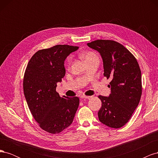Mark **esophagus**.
I'll return each mask as SVG.
<instances>
[{
	"instance_id": "34e87169",
	"label": "esophagus",
	"mask_w": 158,
	"mask_h": 158,
	"mask_svg": "<svg viewBox=\"0 0 158 158\" xmlns=\"http://www.w3.org/2000/svg\"><path fill=\"white\" fill-rule=\"evenodd\" d=\"M92 98V96H85V95H82V96H81V98L82 99H90Z\"/></svg>"
}]
</instances>
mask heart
<instances>
[{"mask_svg":"<svg viewBox=\"0 0 158 158\" xmlns=\"http://www.w3.org/2000/svg\"><path fill=\"white\" fill-rule=\"evenodd\" d=\"M80 56H81V58H82L85 62V63H88V62H89L90 60L98 58L97 55L92 51L84 52H83V53L80 55ZM70 63H71V59H70V57H69V58L67 59V60H66V65H67V66H70Z\"/></svg>","mask_w":158,"mask_h":158,"instance_id":"b5f03b06","label":"heart"}]
</instances>
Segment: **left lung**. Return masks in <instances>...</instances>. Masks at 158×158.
Masks as SVG:
<instances>
[{"mask_svg": "<svg viewBox=\"0 0 158 158\" xmlns=\"http://www.w3.org/2000/svg\"><path fill=\"white\" fill-rule=\"evenodd\" d=\"M101 55L103 75L111 80L109 97L99 95L102 107L100 122L111 128L123 127L130 120L142 95V77L139 64L131 52L113 40H98L87 44Z\"/></svg>", "mask_w": 158, "mask_h": 158, "instance_id": "8db88e82", "label": "left lung"}]
</instances>
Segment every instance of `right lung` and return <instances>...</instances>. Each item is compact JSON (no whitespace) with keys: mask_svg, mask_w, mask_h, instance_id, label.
Masks as SVG:
<instances>
[{"mask_svg":"<svg viewBox=\"0 0 158 158\" xmlns=\"http://www.w3.org/2000/svg\"><path fill=\"white\" fill-rule=\"evenodd\" d=\"M78 47L56 45L41 49L32 56L23 76L25 98L33 118L43 130L58 134L73 121L80 99L60 97L57 82L65 75L64 60Z\"/></svg>","mask_w":158,"mask_h":158,"instance_id":"obj_1","label":"right lung"}]
</instances>
